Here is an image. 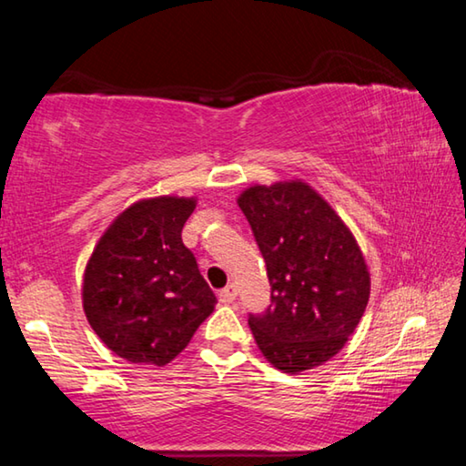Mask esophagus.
<instances>
[{
    "mask_svg": "<svg viewBox=\"0 0 466 466\" xmlns=\"http://www.w3.org/2000/svg\"><path fill=\"white\" fill-rule=\"evenodd\" d=\"M218 298H219V302H224V304L234 302V299H236V288L234 286H226L224 289H219Z\"/></svg>",
    "mask_w": 466,
    "mask_h": 466,
    "instance_id": "1",
    "label": "esophagus"
}]
</instances>
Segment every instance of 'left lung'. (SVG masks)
<instances>
[{
	"label": "left lung",
	"instance_id": "8db88e82",
	"mask_svg": "<svg viewBox=\"0 0 466 466\" xmlns=\"http://www.w3.org/2000/svg\"><path fill=\"white\" fill-rule=\"evenodd\" d=\"M271 283V304L248 314L267 361L286 374L325 364L364 317L370 273L333 208L302 183L250 187L238 197Z\"/></svg>",
	"mask_w": 466,
	"mask_h": 466
}]
</instances>
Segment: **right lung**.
Instances as JSON below:
<instances>
[{
	"mask_svg": "<svg viewBox=\"0 0 466 466\" xmlns=\"http://www.w3.org/2000/svg\"><path fill=\"white\" fill-rule=\"evenodd\" d=\"M195 199L133 203L110 224L84 273V312L110 351L167 366L214 312L216 296L180 232Z\"/></svg>",
	"mask_w": 466,
	"mask_h": 466,
	"instance_id": "1",
	"label": "right lung"
}]
</instances>
